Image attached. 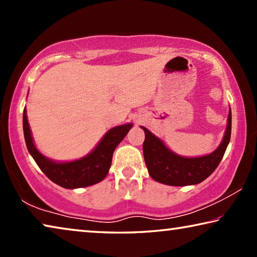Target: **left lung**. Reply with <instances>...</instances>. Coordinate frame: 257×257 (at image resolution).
<instances>
[{"label":"left lung","instance_id":"1","mask_svg":"<svg viewBox=\"0 0 257 257\" xmlns=\"http://www.w3.org/2000/svg\"><path fill=\"white\" fill-rule=\"evenodd\" d=\"M141 128L145 133L143 152L150 176L155 181L169 186L197 185L212 175L223 158L231 136V110L229 108L227 129L219 147L210 154L197 158H186L175 153L149 129L143 125Z\"/></svg>","mask_w":257,"mask_h":257}]
</instances>
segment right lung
Instances as JSON below:
<instances>
[{
    "label": "right lung",
    "instance_id": "right-lung-1",
    "mask_svg": "<svg viewBox=\"0 0 257 257\" xmlns=\"http://www.w3.org/2000/svg\"><path fill=\"white\" fill-rule=\"evenodd\" d=\"M23 125L28 152L41 170L56 185L67 189H76L97 184L106 177L111 167L113 152L132 129L133 123L111 128L90 153L85 155L84 158L69 162H58L51 160L36 149L32 130L29 127L26 107L24 108Z\"/></svg>",
    "mask_w": 257,
    "mask_h": 257
}]
</instances>
